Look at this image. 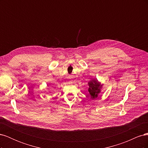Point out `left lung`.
Returning a JSON list of instances; mask_svg holds the SVG:
<instances>
[{
	"instance_id": "left-lung-1",
	"label": "left lung",
	"mask_w": 148,
	"mask_h": 148,
	"mask_svg": "<svg viewBox=\"0 0 148 148\" xmlns=\"http://www.w3.org/2000/svg\"><path fill=\"white\" fill-rule=\"evenodd\" d=\"M88 92L90 95L91 99H95L98 97L99 94L101 92V89L103 86V84L97 79H92L88 83Z\"/></svg>"
}]
</instances>
